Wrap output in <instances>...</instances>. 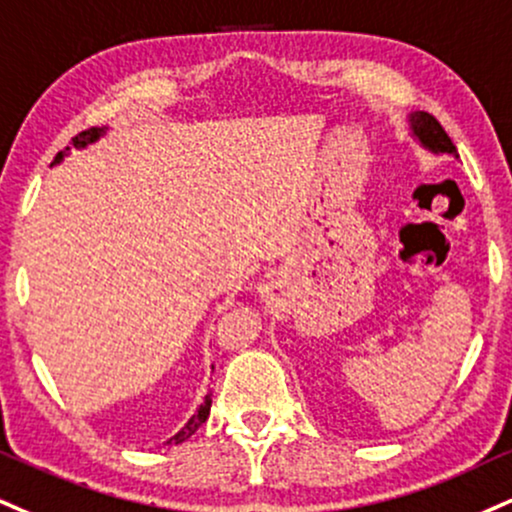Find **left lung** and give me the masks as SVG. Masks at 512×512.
I'll return each mask as SVG.
<instances>
[{
	"mask_svg": "<svg viewBox=\"0 0 512 512\" xmlns=\"http://www.w3.org/2000/svg\"><path fill=\"white\" fill-rule=\"evenodd\" d=\"M408 128L412 138L420 143L424 150H429L432 155H453L458 157L453 140L448 138V133L443 131L441 123L427 112H412L408 114Z\"/></svg>",
	"mask_w": 512,
	"mask_h": 512,
	"instance_id": "obj_1",
	"label": "left lung"
}]
</instances>
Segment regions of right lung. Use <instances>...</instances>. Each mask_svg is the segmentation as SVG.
I'll list each match as a JSON object with an SVG mask.
<instances>
[{
  "mask_svg": "<svg viewBox=\"0 0 512 512\" xmlns=\"http://www.w3.org/2000/svg\"><path fill=\"white\" fill-rule=\"evenodd\" d=\"M102 135H107V126H102V128H90V131H83V133H78L76 138H73V147H76V150H85V147L88 145H95L97 140L102 138ZM69 150L71 147H66L64 152H59L57 157H54V162H52V166H57V164H61L64 162V157L69 155ZM214 369V367H212ZM209 408H212V391L207 393L205 396V400H202L200 403V408H197V412L193 417H190V420L183 424L181 429H178V432L171 436L169 441L164 443V446H178V443H183L186 439H190V436H193L197 429L202 427V424L207 422V417H209Z\"/></svg>",
  "mask_w": 512,
  "mask_h": 512,
  "instance_id": "add662e5",
  "label": "right lung"
}]
</instances>
